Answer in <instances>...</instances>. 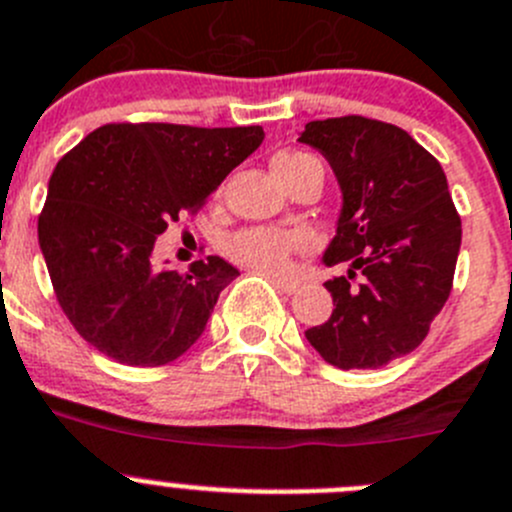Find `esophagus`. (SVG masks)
<instances>
[{
  "instance_id": "esophagus-1",
  "label": "esophagus",
  "mask_w": 512,
  "mask_h": 512,
  "mask_svg": "<svg viewBox=\"0 0 512 512\" xmlns=\"http://www.w3.org/2000/svg\"><path fill=\"white\" fill-rule=\"evenodd\" d=\"M271 281H274L276 286H279L284 294H296L299 291V284L296 281H289V279H281V276H271Z\"/></svg>"
}]
</instances>
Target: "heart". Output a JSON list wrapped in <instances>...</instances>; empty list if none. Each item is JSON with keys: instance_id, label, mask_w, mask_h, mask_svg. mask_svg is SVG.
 Listing matches in <instances>:
<instances>
[{"instance_id": "1", "label": "heart", "mask_w": 512, "mask_h": 512, "mask_svg": "<svg viewBox=\"0 0 512 512\" xmlns=\"http://www.w3.org/2000/svg\"><path fill=\"white\" fill-rule=\"evenodd\" d=\"M314 160L304 153H279L274 158V173H286L299 165ZM309 238L301 231H286V228L253 226L236 231L226 238V253L236 264L248 269L266 271V274H284L291 264V256L306 248Z\"/></svg>"}]
</instances>
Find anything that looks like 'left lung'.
<instances>
[{"label":"left lung","mask_w":512,"mask_h":512,"mask_svg":"<svg viewBox=\"0 0 512 512\" xmlns=\"http://www.w3.org/2000/svg\"><path fill=\"white\" fill-rule=\"evenodd\" d=\"M299 143L337 175L342 211L324 264L349 266L324 284L334 311L306 339L337 369H382L425 342L450 296L462 226L445 170L407 130L362 115L311 120Z\"/></svg>","instance_id":"left-lung-1"}]
</instances>
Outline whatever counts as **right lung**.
Here are the masks:
<instances>
[{
  "label": "right lung",
  "mask_w": 512,
  "mask_h": 512,
  "mask_svg": "<svg viewBox=\"0 0 512 512\" xmlns=\"http://www.w3.org/2000/svg\"><path fill=\"white\" fill-rule=\"evenodd\" d=\"M261 140V125L118 123L92 130L57 163L37 233L57 301L90 347L130 367H160L201 339L238 269L218 256L186 274L160 269L155 241Z\"/></svg>",
  "instance_id": "right-lung-1"
}]
</instances>
